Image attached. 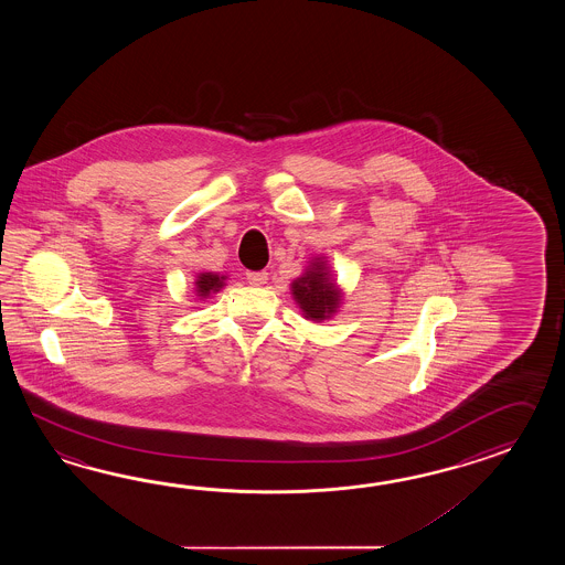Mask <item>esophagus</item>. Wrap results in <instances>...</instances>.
Wrapping results in <instances>:
<instances>
[{"label": "esophagus", "mask_w": 565, "mask_h": 565, "mask_svg": "<svg viewBox=\"0 0 565 565\" xmlns=\"http://www.w3.org/2000/svg\"><path fill=\"white\" fill-rule=\"evenodd\" d=\"M246 278L250 285H265L268 273L266 270H248Z\"/></svg>", "instance_id": "34e87169"}]
</instances>
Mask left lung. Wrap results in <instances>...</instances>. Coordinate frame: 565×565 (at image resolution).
Returning <instances> with one entry per match:
<instances>
[{
  "label": "left lung",
  "mask_w": 565,
  "mask_h": 565,
  "mask_svg": "<svg viewBox=\"0 0 565 565\" xmlns=\"http://www.w3.org/2000/svg\"><path fill=\"white\" fill-rule=\"evenodd\" d=\"M292 295L312 321H323L339 307V290L327 277L323 263H312L311 270L292 282Z\"/></svg>",
  "instance_id": "left-lung-1"
}]
</instances>
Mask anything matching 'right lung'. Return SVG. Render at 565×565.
I'll use <instances>...</instances> for the list:
<instances>
[{
	"instance_id": "obj_1",
	"label": "right lung",
	"mask_w": 565,
	"mask_h": 565,
	"mask_svg": "<svg viewBox=\"0 0 565 565\" xmlns=\"http://www.w3.org/2000/svg\"><path fill=\"white\" fill-rule=\"evenodd\" d=\"M195 287H198L200 297H207L210 292H216V290L224 287V277H220V275H212V273H205V275H200V277H198V280H195Z\"/></svg>"
}]
</instances>
